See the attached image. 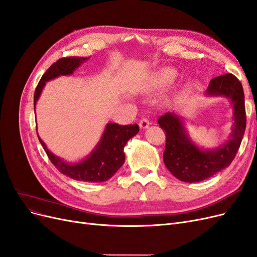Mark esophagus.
I'll return each mask as SVG.
<instances>
[{"instance_id":"obj_1","label":"esophagus","mask_w":257,"mask_h":257,"mask_svg":"<svg viewBox=\"0 0 257 257\" xmlns=\"http://www.w3.org/2000/svg\"><path fill=\"white\" fill-rule=\"evenodd\" d=\"M150 124L151 123L148 119H142L141 121H139V127H141L142 130H146V128L149 127Z\"/></svg>"}]
</instances>
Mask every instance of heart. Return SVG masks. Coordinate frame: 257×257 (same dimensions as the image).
<instances>
[{
  "instance_id": "1",
  "label": "heart",
  "mask_w": 257,
  "mask_h": 257,
  "mask_svg": "<svg viewBox=\"0 0 257 257\" xmlns=\"http://www.w3.org/2000/svg\"><path fill=\"white\" fill-rule=\"evenodd\" d=\"M174 77V72L170 71V69H163L161 71L157 77L158 82H168L173 79Z\"/></svg>"
}]
</instances>
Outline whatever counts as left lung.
I'll list each match as a JSON object with an SVG mask.
<instances>
[{"instance_id": "1", "label": "left lung", "mask_w": 257, "mask_h": 257, "mask_svg": "<svg viewBox=\"0 0 257 257\" xmlns=\"http://www.w3.org/2000/svg\"><path fill=\"white\" fill-rule=\"evenodd\" d=\"M208 97H225L232 107L231 132L226 142L207 149L192 141L184 119L175 111L162 115L158 123L165 131L166 146L163 154L167 169L183 182H199L230 165L245 131V107L242 85L234 75L225 74L211 79L205 92Z\"/></svg>"}]
</instances>
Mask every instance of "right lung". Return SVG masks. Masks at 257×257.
Listing matches in <instances>:
<instances>
[{
    "instance_id": "1",
    "label": "right lung",
    "mask_w": 257,
    "mask_h": 257,
    "mask_svg": "<svg viewBox=\"0 0 257 257\" xmlns=\"http://www.w3.org/2000/svg\"><path fill=\"white\" fill-rule=\"evenodd\" d=\"M89 58L71 57L58 60L46 72L38 82L34 93V111L36 103L40 98L42 91L45 88L46 82L56 79L60 76H69L78 68ZM37 132V127H36ZM139 132L137 124L133 125H119L116 123H107L99 142L94 147L87 158L83 160L69 163L54 155L42 141L37 134L40 143L44 150L47 153L49 160L60 173L75 179L78 181L85 182H104L110 179L125 161L124 147L128 139L134 137Z\"/></svg>"
}]
</instances>
